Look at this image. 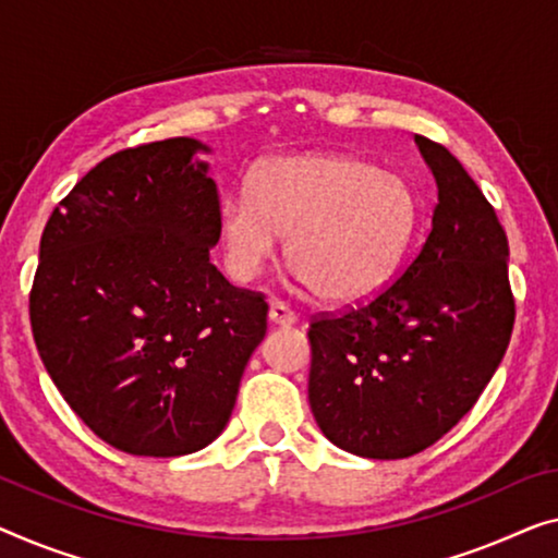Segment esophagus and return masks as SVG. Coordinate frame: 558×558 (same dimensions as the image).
Returning <instances> with one entry per match:
<instances>
[{
  "label": "esophagus",
  "mask_w": 558,
  "mask_h": 558,
  "mask_svg": "<svg viewBox=\"0 0 558 558\" xmlns=\"http://www.w3.org/2000/svg\"><path fill=\"white\" fill-rule=\"evenodd\" d=\"M268 320L272 323V326L290 328V326H295L298 315H295L293 311H290V307H288L286 303L272 301V303H270V307H268Z\"/></svg>",
  "instance_id": "1"
}]
</instances>
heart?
Returning a JSON list of instances; mask_svg holds the SVG:
<instances>
[{
	"mask_svg": "<svg viewBox=\"0 0 558 558\" xmlns=\"http://www.w3.org/2000/svg\"><path fill=\"white\" fill-rule=\"evenodd\" d=\"M418 220V195L401 174L363 157L313 153L257 165L247 195L220 207V240L232 276L251 280L288 235V260L315 295L359 305L401 270Z\"/></svg>",
	"mask_w": 558,
	"mask_h": 558,
	"instance_id": "obj_1",
	"label": "heart"
}]
</instances>
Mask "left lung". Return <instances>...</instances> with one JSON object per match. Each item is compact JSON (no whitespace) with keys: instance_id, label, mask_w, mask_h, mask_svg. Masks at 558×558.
I'll return each mask as SVG.
<instances>
[{"instance_id":"8db88e82","label":"left lung","mask_w":558,"mask_h":558,"mask_svg":"<svg viewBox=\"0 0 558 558\" xmlns=\"http://www.w3.org/2000/svg\"><path fill=\"white\" fill-rule=\"evenodd\" d=\"M438 205L413 263L368 305L311 323L307 401L330 444L409 459L448 434L509 348V240L444 145L415 135Z\"/></svg>"}]
</instances>
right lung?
I'll list each match as a JSON object with an SVG mask.
<instances>
[{
  "instance_id": "right-lung-1",
  "label": "right lung",
  "mask_w": 558,
  "mask_h": 558,
  "mask_svg": "<svg viewBox=\"0 0 558 558\" xmlns=\"http://www.w3.org/2000/svg\"><path fill=\"white\" fill-rule=\"evenodd\" d=\"M199 153L210 147L172 137L110 155L41 232L39 359L89 430L132 456L213 444L268 328L263 295L210 263L220 199Z\"/></svg>"
}]
</instances>
